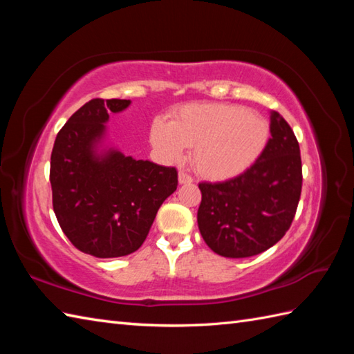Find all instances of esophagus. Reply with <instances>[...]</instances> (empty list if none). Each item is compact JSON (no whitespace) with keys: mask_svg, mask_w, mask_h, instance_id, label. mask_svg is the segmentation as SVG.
<instances>
[{"mask_svg":"<svg viewBox=\"0 0 354 354\" xmlns=\"http://www.w3.org/2000/svg\"><path fill=\"white\" fill-rule=\"evenodd\" d=\"M178 181H179V184H192L193 178L190 175H187L185 171H179L178 173Z\"/></svg>","mask_w":354,"mask_h":354,"instance_id":"obj_1","label":"esophagus"}]
</instances>
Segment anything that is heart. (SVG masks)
I'll list each match as a JSON object with an SVG mask.
<instances>
[{
	"label": "heart",
	"mask_w": 354,
	"mask_h": 354,
	"mask_svg": "<svg viewBox=\"0 0 354 354\" xmlns=\"http://www.w3.org/2000/svg\"><path fill=\"white\" fill-rule=\"evenodd\" d=\"M270 138L268 120L259 112L228 103H189L171 120L156 117L149 141L165 162L183 161L193 147V164L212 181L242 175L257 162Z\"/></svg>",
	"instance_id": "heart-1"
}]
</instances>
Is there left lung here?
<instances>
[{"mask_svg":"<svg viewBox=\"0 0 354 354\" xmlns=\"http://www.w3.org/2000/svg\"><path fill=\"white\" fill-rule=\"evenodd\" d=\"M265 152L242 175L223 183H201V236L228 259L252 257L280 240L301 196V156L295 133L275 111L269 112Z\"/></svg>","mask_w":354,"mask_h":354,"instance_id":"8db88e82","label":"left lung"}]
</instances>
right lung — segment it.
Wrapping results in <instances>:
<instances>
[{
	"instance_id": "1",
	"label": "right lung",
	"mask_w": 354,
	"mask_h": 354,
	"mask_svg": "<svg viewBox=\"0 0 354 354\" xmlns=\"http://www.w3.org/2000/svg\"><path fill=\"white\" fill-rule=\"evenodd\" d=\"M131 100L94 99L59 131L51 152L53 209L65 236L99 259L132 254L178 187L175 167L126 156L108 140L109 114Z\"/></svg>"
}]
</instances>
